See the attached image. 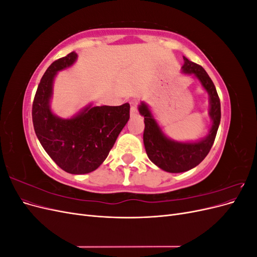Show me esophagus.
<instances>
[{
    "mask_svg": "<svg viewBox=\"0 0 257 257\" xmlns=\"http://www.w3.org/2000/svg\"><path fill=\"white\" fill-rule=\"evenodd\" d=\"M138 113V110H137V107L135 105L131 106V116H136Z\"/></svg>",
    "mask_w": 257,
    "mask_h": 257,
    "instance_id": "obj_1",
    "label": "esophagus"
}]
</instances>
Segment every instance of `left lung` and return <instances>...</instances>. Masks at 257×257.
Instances as JSON below:
<instances>
[{"mask_svg": "<svg viewBox=\"0 0 257 257\" xmlns=\"http://www.w3.org/2000/svg\"><path fill=\"white\" fill-rule=\"evenodd\" d=\"M182 73L194 75L209 94V116L212 121L208 135L200 141L192 143L175 142L168 138L144 102L138 106L139 113L145 120L144 145L148 158L152 163L167 173H183L196 167L203 161L214 143L221 121V103L216 89L205 69L183 57Z\"/></svg>", "mask_w": 257, "mask_h": 257, "instance_id": "obj_1", "label": "left lung"}]
</instances>
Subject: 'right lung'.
Wrapping results in <instances>:
<instances>
[{"instance_id": "1", "label": "right lung", "mask_w": 257, "mask_h": 257, "mask_svg": "<svg viewBox=\"0 0 257 257\" xmlns=\"http://www.w3.org/2000/svg\"><path fill=\"white\" fill-rule=\"evenodd\" d=\"M76 60L77 53L71 52L47 68L34 97L32 120L38 141L54 163L68 174L82 175L95 170L106 160L130 119V104H90L69 119L54 114L50 108L54 77Z\"/></svg>"}]
</instances>
